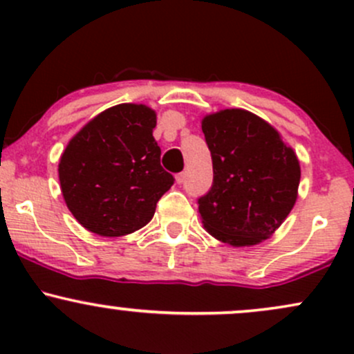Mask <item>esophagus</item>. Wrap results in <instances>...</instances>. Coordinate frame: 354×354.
<instances>
[{
	"mask_svg": "<svg viewBox=\"0 0 354 354\" xmlns=\"http://www.w3.org/2000/svg\"><path fill=\"white\" fill-rule=\"evenodd\" d=\"M174 180H176L178 185H181V183L185 181V173H178L176 176H174Z\"/></svg>",
	"mask_w": 354,
	"mask_h": 354,
	"instance_id": "obj_1",
	"label": "esophagus"
}]
</instances>
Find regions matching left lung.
I'll list each match as a JSON object with an SVG mask.
<instances>
[{"label": "left lung", "mask_w": 354, "mask_h": 354, "mask_svg": "<svg viewBox=\"0 0 354 354\" xmlns=\"http://www.w3.org/2000/svg\"><path fill=\"white\" fill-rule=\"evenodd\" d=\"M213 160V186L198 200L203 226L226 245L273 236L298 198L299 160L263 118L231 108L201 121Z\"/></svg>", "instance_id": "left-lung-1"}]
</instances>
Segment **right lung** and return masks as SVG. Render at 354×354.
<instances>
[{"instance_id":"1","label":"right lung","mask_w":354,"mask_h":354,"mask_svg":"<svg viewBox=\"0 0 354 354\" xmlns=\"http://www.w3.org/2000/svg\"><path fill=\"white\" fill-rule=\"evenodd\" d=\"M154 126V109L123 103L101 111L71 138L58 174L64 203L83 228L118 238L151 221L174 181L161 168Z\"/></svg>"}]
</instances>
